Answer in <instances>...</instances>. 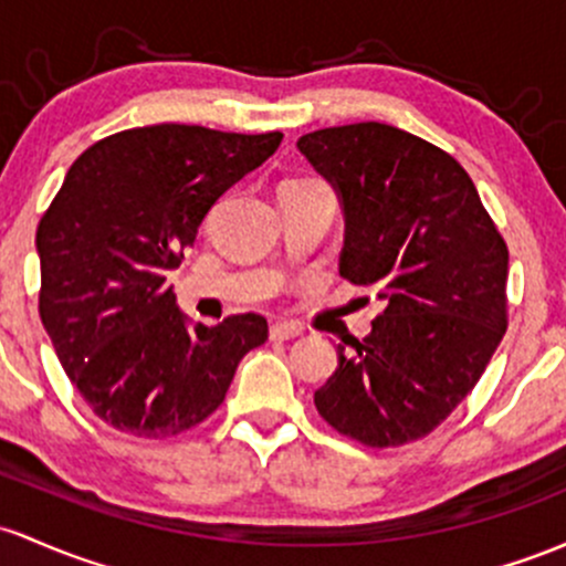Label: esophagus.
<instances>
[{"mask_svg":"<svg viewBox=\"0 0 566 566\" xmlns=\"http://www.w3.org/2000/svg\"><path fill=\"white\" fill-rule=\"evenodd\" d=\"M297 335H303V327L295 325V322H276V325H271L273 340H290L297 338Z\"/></svg>","mask_w":566,"mask_h":566,"instance_id":"obj_1","label":"esophagus"}]
</instances>
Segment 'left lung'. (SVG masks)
Masks as SVG:
<instances>
[{
	"label": "left lung",
	"instance_id": "1",
	"mask_svg": "<svg viewBox=\"0 0 566 566\" xmlns=\"http://www.w3.org/2000/svg\"><path fill=\"white\" fill-rule=\"evenodd\" d=\"M344 212L340 276L387 303L314 392L327 424L374 449L411 443L446 419L507 327V247L468 171L430 142L352 123L297 139Z\"/></svg>",
	"mask_w": 566,
	"mask_h": 566
}]
</instances>
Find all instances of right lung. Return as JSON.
<instances>
[{"label":"right lung","mask_w":566,"mask_h":566,"mask_svg":"<svg viewBox=\"0 0 566 566\" xmlns=\"http://www.w3.org/2000/svg\"><path fill=\"white\" fill-rule=\"evenodd\" d=\"M279 145V132L160 123L96 142L66 171L36 228L40 316L70 381L115 430L155 440L190 430L269 338L260 314L190 327L166 273L222 192Z\"/></svg>","instance_id":"obj_1"}]
</instances>
